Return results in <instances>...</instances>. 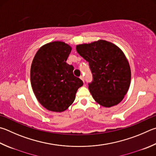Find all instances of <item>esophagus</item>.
I'll use <instances>...</instances> for the list:
<instances>
[{
	"label": "esophagus",
	"mask_w": 156,
	"mask_h": 156,
	"mask_svg": "<svg viewBox=\"0 0 156 156\" xmlns=\"http://www.w3.org/2000/svg\"><path fill=\"white\" fill-rule=\"evenodd\" d=\"M80 79H81V80H83V81L84 82V76H80Z\"/></svg>",
	"instance_id": "34e87169"
}]
</instances>
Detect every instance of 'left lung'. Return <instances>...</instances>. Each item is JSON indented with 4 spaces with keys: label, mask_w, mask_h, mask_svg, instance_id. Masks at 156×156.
Listing matches in <instances>:
<instances>
[{
    "label": "left lung",
    "mask_w": 156,
    "mask_h": 156,
    "mask_svg": "<svg viewBox=\"0 0 156 156\" xmlns=\"http://www.w3.org/2000/svg\"><path fill=\"white\" fill-rule=\"evenodd\" d=\"M76 51L89 62L93 78L89 89L96 102L106 108L119 104L131 82V69L123 51L102 39L77 45Z\"/></svg>",
    "instance_id": "1"
}]
</instances>
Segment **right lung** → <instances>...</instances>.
I'll list each match as a JSON object with an SVG mask.
<instances>
[{
    "label": "right lung",
    "instance_id": "1",
    "mask_svg": "<svg viewBox=\"0 0 156 156\" xmlns=\"http://www.w3.org/2000/svg\"><path fill=\"white\" fill-rule=\"evenodd\" d=\"M72 47L63 41L42 46L30 67V83L37 100L52 112L65 111L72 104L78 89L83 85L66 61Z\"/></svg>",
    "mask_w": 156,
    "mask_h": 156
}]
</instances>
